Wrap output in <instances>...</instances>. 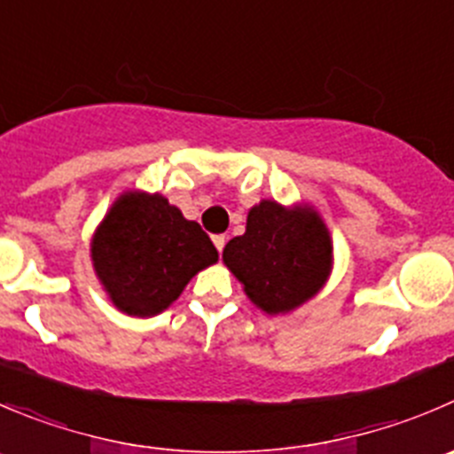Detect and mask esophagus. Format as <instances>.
<instances>
[{
	"mask_svg": "<svg viewBox=\"0 0 454 454\" xmlns=\"http://www.w3.org/2000/svg\"><path fill=\"white\" fill-rule=\"evenodd\" d=\"M213 244H215V248H217L219 253H222L223 246H226V235H215L213 237Z\"/></svg>",
	"mask_w": 454,
	"mask_h": 454,
	"instance_id": "esophagus-1",
	"label": "esophagus"
}]
</instances>
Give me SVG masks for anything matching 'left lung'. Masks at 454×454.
Masks as SVG:
<instances>
[{"label": "left lung", "mask_w": 454, "mask_h": 454, "mask_svg": "<svg viewBox=\"0 0 454 454\" xmlns=\"http://www.w3.org/2000/svg\"><path fill=\"white\" fill-rule=\"evenodd\" d=\"M223 263L244 284L250 301L284 315L315 297L333 268V241L310 206L263 200L253 206L246 232L223 248Z\"/></svg>", "instance_id": "8db88e82"}]
</instances>
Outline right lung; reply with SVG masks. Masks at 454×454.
<instances>
[{
    "label": "right lung",
    "mask_w": 454,
    "mask_h": 454,
    "mask_svg": "<svg viewBox=\"0 0 454 454\" xmlns=\"http://www.w3.org/2000/svg\"><path fill=\"white\" fill-rule=\"evenodd\" d=\"M90 257L110 301L126 315L153 317L219 254L200 223L160 192L129 191L95 231Z\"/></svg>",
    "instance_id": "add662e5"
}]
</instances>
